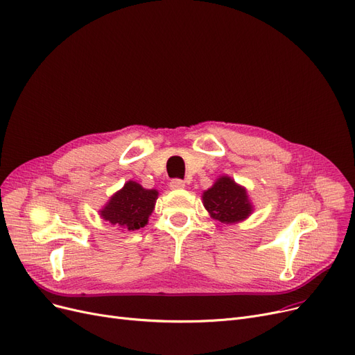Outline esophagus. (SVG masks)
<instances>
[{
  "label": "esophagus",
  "instance_id": "1",
  "mask_svg": "<svg viewBox=\"0 0 355 355\" xmlns=\"http://www.w3.org/2000/svg\"><path fill=\"white\" fill-rule=\"evenodd\" d=\"M169 187H171L173 190H181V189L186 187V182H184L182 180L175 178V180H171V182H169Z\"/></svg>",
  "mask_w": 355,
  "mask_h": 355
}]
</instances>
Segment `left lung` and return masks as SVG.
<instances>
[{
    "instance_id": "8db88e82",
    "label": "left lung",
    "mask_w": 355,
    "mask_h": 355,
    "mask_svg": "<svg viewBox=\"0 0 355 355\" xmlns=\"http://www.w3.org/2000/svg\"><path fill=\"white\" fill-rule=\"evenodd\" d=\"M203 206L213 219L230 225L245 220L252 213L246 190L227 175H222L203 193Z\"/></svg>"
}]
</instances>
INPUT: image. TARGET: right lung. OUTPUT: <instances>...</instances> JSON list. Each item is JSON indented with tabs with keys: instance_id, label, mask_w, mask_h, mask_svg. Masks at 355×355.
Masks as SVG:
<instances>
[{
	"instance_id": "1",
	"label": "right lung",
	"mask_w": 355,
	"mask_h": 355,
	"mask_svg": "<svg viewBox=\"0 0 355 355\" xmlns=\"http://www.w3.org/2000/svg\"><path fill=\"white\" fill-rule=\"evenodd\" d=\"M157 198V190H146L136 181H128L125 187L110 197L100 210V216L120 230L141 229L148 223Z\"/></svg>"
}]
</instances>
